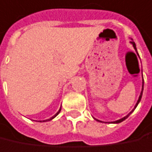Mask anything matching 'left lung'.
Listing matches in <instances>:
<instances>
[{"label": "left lung", "mask_w": 152, "mask_h": 152, "mask_svg": "<svg viewBox=\"0 0 152 152\" xmlns=\"http://www.w3.org/2000/svg\"><path fill=\"white\" fill-rule=\"evenodd\" d=\"M131 44L133 45V47H134V49H135V50H137V47H136V44H135V42H133V41H132V42H131ZM142 90H143V79H142V92H141V94H140V96H139V99H138V101H137V104H136V106H135V108L137 107V104H138V103H139V102L141 101V98H142ZM133 111H134V109H133V110H132V111H131V112H130V113H129V115H127L126 116H124V118H122V119H120V120H117V121H115V122H114V124H119V123H121V122H123V121H124V120H125L126 118H128V117H129V115H130V114H131V113H132ZM97 121H98V120H97ZM99 122H100V121H99Z\"/></svg>", "instance_id": "1"}]
</instances>
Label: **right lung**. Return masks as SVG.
<instances>
[{"mask_svg":"<svg viewBox=\"0 0 152 152\" xmlns=\"http://www.w3.org/2000/svg\"><path fill=\"white\" fill-rule=\"evenodd\" d=\"M60 110H61V108H60V109H59V110H58V113H57V114H56V115H54V116H52V117H51V118H50V119H49V120H48V121H50V120H52V119H53V118H54V117H56V116H57V115H58V114H59V112H60ZM39 122H42V121H39ZM43 122H46V121H43Z\"/></svg>","mask_w":152,"mask_h":152,"instance_id":"right-lung-1","label":"right lung"}]
</instances>
